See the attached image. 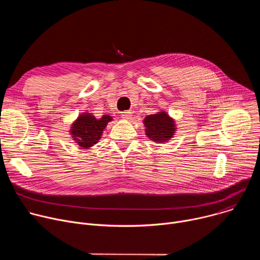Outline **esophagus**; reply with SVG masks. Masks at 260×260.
<instances>
[{
	"label": "esophagus",
	"mask_w": 260,
	"mask_h": 260,
	"mask_svg": "<svg viewBox=\"0 0 260 260\" xmlns=\"http://www.w3.org/2000/svg\"><path fill=\"white\" fill-rule=\"evenodd\" d=\"M121 117L124 120H131L133 118V113L131 112V111H123V112L121 113Z\"/></svg>",
	"instance_id": "1"
}]
</instances>
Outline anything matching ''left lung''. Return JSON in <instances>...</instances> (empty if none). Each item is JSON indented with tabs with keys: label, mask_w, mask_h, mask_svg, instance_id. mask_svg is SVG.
Instances as JSON below:
<instances>
[{
	"label": "left lung",
	"mask_w": 260,
	"mask_h": 260,
	"mask_svg": "<svg viewBox=\"0 0 260 260\" xmlns=\"http://www.w3.org/2000/svg\"><path fill=\"white\" fill-rule=\"evenodd\" d=\"M146 136L153 142L164 143L173 138L176 132L175 120L165 111L152 115H147L143 120Z\"/></svg>",
	"instance_id": "left-lung-1"
}]
</instances>
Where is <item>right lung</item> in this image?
Listing matches in <instances>:
<instances>
[{"mask_svg":"<svg viewBox=\"0 0 260 260\" xmlns=\"http://www.w3.org/2000/svg\"><path fill=\"white\" fill-rule=\"evenodd\" d=\"M111 120L112 117L107 114L100 119H96L91 113L80 114L71 125L72 139L83 149H88L99 142L105 127Z\"/></svg>","mask_w":260,"mask_h":260,"instance_id":"obj_1","label":"right lung"}]
</instances>
